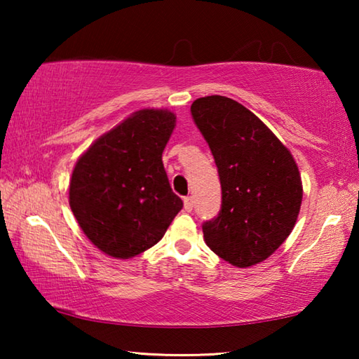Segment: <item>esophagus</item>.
<instances>
[{"label": "esophagus", "instance_id": "obj_1", "mask_svg": "<svg viewBox=\"0 0 359 359\" xmlns=\"http://www.w3.org/2000/svg\"><path fill=\"white\" fill-rule=\"evenodd\" d=\"M184 208L187 212L193 210V198L191 196H185L184 198Z\"/></svg>", "mask_w": 359, "mask_h": 359}]
</instances>
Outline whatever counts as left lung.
<instances>
[{
	"instance_id": "8db88e82",
	"label": "left lung",
	"mask_w": 359,
	"mask_h": 359,
	"mask_svg": "<svg viewBox=\"0 0 359 359\" xmlns=\"http://www.w3.org/2000/svg\"><path fill=\"white\" fill-rule=\"evenodd\" d=\"M191 115L222 184V209L203 224L205 244L236 267L258 264L283 244L299 215L294 158L257 115L226 96L198 98Z\"/></svg>"
}]
</instances>
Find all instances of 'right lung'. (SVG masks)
Returning a JSON list of instances; mask_svg holds the SVG:
<instances>
[{
	"mask_svg": "<svg viewBox=\"0 0 359 359\" xmlns=\"http://www.w3.org/2000/svg\"><path fill=\"white\" fill-rule=\"evenodd\" d=\"M175 128L168 109H142L96 139L79 158L69 205L83 234L109 257L154 247L184 208L163 166Z\"/></svg>",
	"mask_w": 359,
	"mask_h": 359,
	"instance_id": "right-lung-1",
	"label": "right lung"
}]
</instances>
